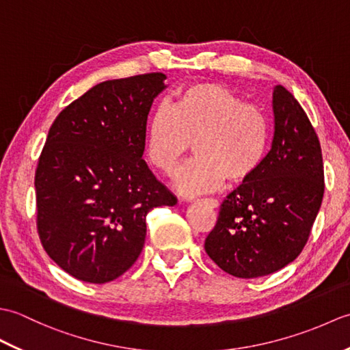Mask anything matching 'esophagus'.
I'll list each match as a JSON object with an SVG mask.
<instances>
[{
  "mask_svg": "<svg viewBox=\"0 0 350 350\" xmlns=\"http://www.w3.org/2000/svg\"><path fill=\"white\" fill-rule=\"evenodd\" d=\"M203 202L209 207H212V209H215V207H218V202L215 198H204Z\"/></svg>",
  "mask_w": 350,
  "mask_h": 350,
  "instance_id": "esophagus-1",
  "label": "esophagus"
}]
</instances>
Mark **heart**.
Segmentation results:
<instances>
[{
    "label": "heart",
    "instance_id": "heart-1",
    "mask_svg": "<svg viewBox=\"0 0 350 350\" xmlns=\"http://www.w3.org/2000/svg\"><path fill=\"white\" fill-rule=\"evenodd\" d=\"M192 144L197 158L174 176L183 197L250 182L269 153L271 124L260 108L230 88L203 83L185 88L176 105L161 103L146 129L147 161L170 176Z\"/></svg>",
    "mask_w": 350,
    "mask_h": 350
}]
</instances>
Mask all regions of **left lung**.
<instances>
[{
	"mask_svg": "<svg viewBox=\"0 0 350 350\" xmlns=\"http://www.w3.org/2000/svg\"><path fill=\"white\" fill-rule=\"evenodd\" d=\"M273 138L263 167L221 204L204 250L222 271L257 278L292 263L306 247L323 198L321 143L306 111L273 87Z\"/></svg>",
	"mask_w": 350,
	"mask_h": 350,
	"instance_id": "left-lung-1",
	"label": "left lung"
}]
</instances>
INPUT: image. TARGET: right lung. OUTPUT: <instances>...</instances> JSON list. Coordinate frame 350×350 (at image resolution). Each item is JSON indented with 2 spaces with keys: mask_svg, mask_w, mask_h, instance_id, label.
<instances>
[{
  "mask_svg": "<svg viewBox=\"0 0 350 350\" xmlns=\"http://www.w3.org/2000/svg\"><path fill=\"white\" fill-rule=\"evenodd\" d=\"M163 73L111 79L64 108L36 170L37 230L72 277L103 284L137 262L146 217L177 198L143 159L147 116Z\"/></svg>",
  "mask_w": 350,
  "mask_h": 350,
  "instance_id": "add662e5",
  "label": "right lung"
}]
</instances>
